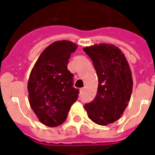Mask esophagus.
<instances>
[{
    "label": "esophagus",
    "mask_w": 155,
    "mask_h": 155,
    "mask_svg": "<svg viewBox=\"0 0 155 155\" xmlns=\"http://www.w3.org/2000/svg\"><path fill=\"white\" fill-rule=\"evenodd\" d=\"M80 91H81V93H83V92H84V88H81V90H80Z\"/></svg>",
    "instance_id": "34e87169"
}]
</instances>
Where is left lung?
Listing matches in <instances>:
<instances>
[{
  "mask_svg": "<svg viewBox=\"0 0 155 155\" xmlns=\"http://www.w3.org/2000/svg\"><path fill=\"white\" fill-rule=\"evenodd\" d=\"M96 71L99 84L93 101L84 104L88 117L100 125L120 118L131 97L133 80L130 65L122 51L114 45L84 47Z\"/></svg>",
  "mask_w": 155,
  "mask_h": 155,
  "instance_id": "obj_1",
  "label": "left lung"
}]
</instances>
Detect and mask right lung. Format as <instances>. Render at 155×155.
I'll list each match as a JSON object with an SVG mask.
<instances>
[{"label": "right lung", "instance_id": "add662e5", "mask_svg": "<svg viewBox=\"0 0 155 155\" xmlns=\"http://www.w3.org/2000/svg\"><path fill=\"white\" fill-rule=\"evenodd\" d=\"M77 45L68 41H55L45 49L32 69L28 81L29 102L41 123L60 125L78 99L73 87L74 74L68 71L71 54Z\"/></svg>", "mask_w": 155, "mask_h": 155}]
</instances>
